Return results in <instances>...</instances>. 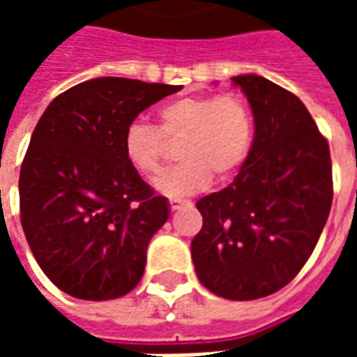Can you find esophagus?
I'll list each match as a JSON object with an SVG mask.
<instances>
[{
  "label": "esophagus",
  "mask_w": 357,
  "mask_h": 357,
  "mask_svg": "<svg viewBox=\"0 0 357 357\" xmlns=\"http://www.w3.org/2000/svg\"><path fill=\"white\" fill-rule=\"evenodd\" d=\"M183 204H185V202L178 201V199H174V201H170L172 212H176V210H179V208H181V206H183Z\"/></svg>",
  "instance_id": "obj_1"
}]
</instances>
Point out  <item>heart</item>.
I'll use <instances>...</instances> for the list:
<instances>
[{
  "mask_svg": "<svg viewBox=\"0 0 357 357\" xmlns=\"http://www.w3.org/2000/svg\"><path fill=\"white\" fill-rule=\"evenodd\" d=\"M165 139H181V164L156 176L153 187L164 197L181 199L218 181L231 179L245 166L255 118L248 102L237 93L181 97L158 110V126L133 120L126 126L122 149L133 170L151 176L162 164Z\"/></svg>",
  "mask_w": 357,
  "mask_h": 357,
  "instance_id": "b5f03b06",
  "label": "heart"
}]
</instances>
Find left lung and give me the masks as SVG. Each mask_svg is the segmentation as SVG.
I'll use <instances>...</instances> for the list:
<instances>
[{"instance_id":"left-lung-1","label":"left lung","mask_w":357,"mask_h":357,"mask_svg":"<svg viewBox=\"0 0 357 357\" xmlns=\"http://www.w3.org/2000/svg\"><path fill=\"white\" fill-rule=\"evenodd\" d=\"M255 139L233 183L197 202L191 243L201 283L227 300H256L291 283L314 252L333 202L329 143L296 95L258 74L233 76Z\"/></svg>"}]
</instances>
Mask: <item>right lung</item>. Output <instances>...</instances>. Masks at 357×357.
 <instances>
[{
	"label": "right lung",
	"mask_w": 357,
	"mask_h": 357,
	"mask_svg": "<svg viewBox=\"0 0 357 357\" xmlns=\"http://www.w3.org/2000/svg\"><path fill=\"white\" fill-rule=\"evenodd\" d=\"M179 89L95 78L55 97L36 126L20 168V222L43 273L74 298H118L141 281L170 204L126 160L122 135Z\"/></svg>",
	"instance_id": "obj_1"
}]
</instances>
